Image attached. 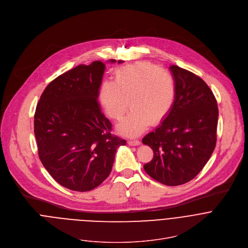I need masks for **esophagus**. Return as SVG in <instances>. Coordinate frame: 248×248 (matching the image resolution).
Returning a JSON list of instances; mask_svg holds the SVG:
<instances>
[{"label":"esophagus","mask_w":248,"mask_h":248,"mask_svg":"<svg viewBox=\"0 0 248 248\" xmlns=\"http://www.w3.org/2000/svg\"><path fill=\"white\" fill-rule=\"evenodd\" d=\"M127 143H128L129 146H139L141 144L140 141L136 140V139H130V140H128Z\"/></svg>","instance_id":"1"}]
</instances>
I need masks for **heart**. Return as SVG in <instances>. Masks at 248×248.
<instances>
[{
	"label": "heart",
	"instance_id": "heart-1",
	"mask_svg": "<svg viewBox=\"0 0 248 248\" xmlns=\"http://www.w3.org/2000/svg\"><path fill=\"white\" fill-rule=\"evenodd\" d=\"M176 98V84L172 74L149 62H138L119 68L115 82L103 81L98 99L106 114L119 120L128 108L131 111L120 122L118 130L126 136H136L149 124H156L170 113Z\"/></svg>",
	"mask_w": 248,
	"mask_h": 248
}]
</instances>
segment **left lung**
Instances as JSON below:
<instances>
[{"instance_id": "8db88e82", "label": "left lung", "mask_w": 248, "mask_h": 248, "mask_svg": "<svg viewBox=\"0 0 248 248\" xmlns=\"http://www.w3.org/2000/svg\"><path fill=\"white\" fill-rule=\"evenodd\" d=\"M169 70L176 84L174 105L142 142L154 151L144 165L154 180L171 186L194 179L209 161L217 144L218 108L203 79L178 65Z\"/></svg>"}]
</instances>
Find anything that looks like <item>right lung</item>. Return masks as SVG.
<instances>
[{
  "label": "right lung",
  "instance_id": "right-lung-1",
  "mask_svg": "<svg viewBox=\"0 0 248 248\" xmlns=\"http://www.w3.org/2000/svg\"><path fill=\"white\" fill-rule=\"evenodd\" d=\"M104 71L105 63L94 61L64 72L46 87L35 109L39 158L52 178L70 190L98 186L112 170L117 149L126 143L110 133L112 124L98 103Z\"/></svg>",
  "mask_w": 248,
  "mask_h": 248
}]
</instances>
